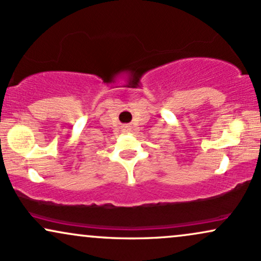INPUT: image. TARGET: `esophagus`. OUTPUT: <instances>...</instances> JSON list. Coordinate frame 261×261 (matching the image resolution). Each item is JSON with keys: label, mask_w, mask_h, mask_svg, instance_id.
<instances>
[{"label": "esophagus", "mask_w": 261, "mask_h": 261, "mask_svg": "<svg viewBox=\"0 0 261 261\" xmlns=\"http://www.w3.org/2000/svg\"><path fill=\"white\" fill-rule=\"evenodd\" d=\"M124 131L126 133V131H130V128H128V126H124Z\"/></svg>", "instance_id": "obj_1"}]
</instances>
